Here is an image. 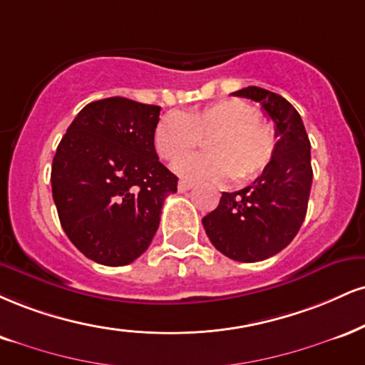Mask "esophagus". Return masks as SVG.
Wrapping results in <instances>:
<instances>
[{
  "mask_svg": "<svg viewBox=\"0 0 365 365\" xmlns=\"http://www.w3.org/2000/svg\"><path fill=\"white\" fill-rule=\"evenodd\" d=\"M190 188H194V183H192V182H187V180H180V182H178V190L180 192H187V190H190Z\"/></svg>",
  "mask_w": 365,
  "mask_h": 365,
  "instance_id": "esophagus-1",
  "label": "esophagus"
}]
</instances>
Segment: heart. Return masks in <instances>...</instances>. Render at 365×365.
<instances>
[{
    "mask_svg": "<svg viewBox=\"0 0 365 365\" xmlns=\"http://www.w3.org/2000/svg\"><path fill=\"white\" fill-rule=\"evenodd\" d=\"M206 139L205 155L183 157ZM155 148L163 160L177 163L182 177L192 180L247 183L257 178L275 155L274 127L258 118L257 108L240 98L216 102L187 113L168 112L155 127Z\"/></svg>",
    "mask_w": 365,
    "mask_h": 365,
    "instance_id": "obj_1",
    "label": "heart"
}]
</instances>
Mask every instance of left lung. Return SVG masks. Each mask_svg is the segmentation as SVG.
Listing matches in <instances>:
<instances>
[{"mask_svg": "<svg viewBox=\"0 0 365 365\" xmlns=\"http://www.w3.org/2000/svg\"><path fill=\"white\" fill-rule=\"evenodd\" d=\"M232 95L258 102L275 124L277 148L252 185L222 192L202 219L210 243L236 262H262L287 247L306 217L313 183L311 143L302 118L284 96L258 86Z\"/></svg>", "mask_w": 365, "mask_h": 365, "instance_id": "left-lung-1", "label": "left lung"}]
</instances>
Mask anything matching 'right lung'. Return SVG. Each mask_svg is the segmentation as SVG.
<instances>
[{"instance_id":"add662e5","label":"right lung","mask_w":365,"mask_h":365,"mask_svg":"<svg viewBox=\"0 0 365 365\" xmlns=\"http://www.w3.org/2000/svg\"><path fill=\"white\" fill-rule=\"evenodd\" d=\"M158 105L112 96L74 117L52 161L61 226L86 258L129 265L146 252L178 178L160 163Z\"/></svg>"}]
</instances>
